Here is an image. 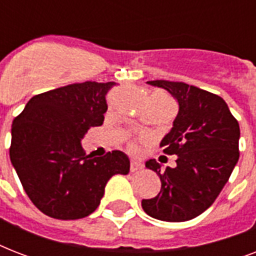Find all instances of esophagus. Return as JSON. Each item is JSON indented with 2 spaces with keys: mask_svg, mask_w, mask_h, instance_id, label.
<instances>
[{
  "mask_svg": "<svg viewBox=\"0 0 256 256\" xmlns=\"http://www.w3.org/2000/svg\"><path fill=\"white\" fill-rule=\"evenodd\" d=\"M140 168H142V164H138V162H132V164H130V171H132V172H136V171H140Z\"/></svg>",
  "mask_w": 256,
  "mask_h": 256,
  "instance_id": "34e87169",
  "label": "esophagus"
}]
</instances>
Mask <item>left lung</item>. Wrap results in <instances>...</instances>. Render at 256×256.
I'll return each instance as SVG.
<instances>
[{
  "mask_svg": "<svg viewBox=\"0 0 256 256\" xmlns=\"http://www.w3.org/2000/svg\"><path fill=\"white\" fill-rule=\"evenodd\" d=\"M168 90L178 102V114L160 140L164 154L176 156V166L160 170L156 160L146 168L160 179V194L142 200L152 218L186 222L214 203L239 160L238 120L219 96L183 82L148 81Z\"/></svg>",
  "mask_w": 256,
  "mask_h": 256,
  "instance_id": "obj_1",
  "label": "left lung"
}]
</instances>
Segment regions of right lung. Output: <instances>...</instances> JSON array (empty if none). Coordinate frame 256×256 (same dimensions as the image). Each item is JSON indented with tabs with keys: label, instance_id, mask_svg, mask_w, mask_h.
<instances>
[{
	"label": "right lung",
	"instance_id": "right-lung-1",
	"mask_svg": "<svg viewBox=\"0 0 256 256\" xmlns=\"http://www.w3.org/2000/svg\"><path fill=\"white\" fill-rule=\"evenodd\" d=\"M114 82H84L34 96L12 124L10 160L38 210L62 220L85 218L100 206L112 175L130 160L114 150L86 156L82 140L104 124L106 94Z\"/></svg>",
	"mask_w": 256,
	"mask_h": 256
}]
</instances>
